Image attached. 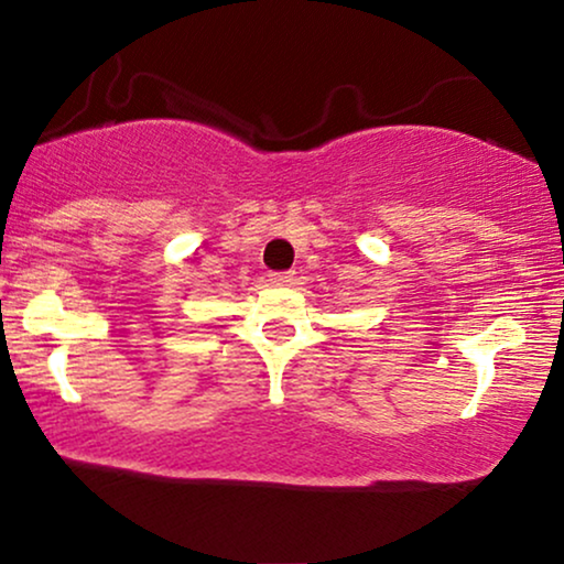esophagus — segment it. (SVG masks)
<instances>
[{
    "label": "esophagus",
    "instance_id": "1",
    "mask_svg": "<svg viewBox=\"0 0 564 564\" xmlns=\"http://www.w3.org/2000/svg\"><path fill=\"white\" fill-rule=\"evenodd\" d=\"M269 282L276 284V288H288V284L295 282V272H274L269 274Z\"/></svg>",
    "mask_w": 564,
    "mask_h": 564
}]
</instances>
